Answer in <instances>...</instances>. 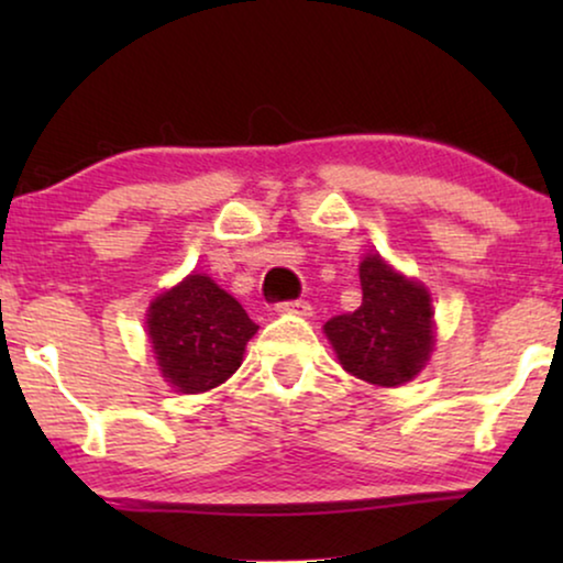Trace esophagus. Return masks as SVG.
<instances>
[{
    "label": "esophagus",
    "mask_w": 563,
    "mask_h": 563,
    "mask_svg": "<svg viewBox=\"0 0 563 563\" xmlns=\"http://www.w3.org/2000/svg\"><path fill=\"white\" fill-rule=\"evenodd\" d=\"M276 312H291V314H310L312 307L307 299H289V302L276 305Z\"/></svg>",
    "instance_id": "34e87169"
}]
</instances>
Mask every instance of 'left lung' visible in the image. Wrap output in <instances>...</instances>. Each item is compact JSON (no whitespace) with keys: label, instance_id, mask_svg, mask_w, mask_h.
<instances>
[{"label":"left lung","instance_id":"left-lung-1","mask_svg":"<svg viewBox=\"0 0 563 563\" xmlns=\"http://www.w3.org/2000/svg\"><path fill=\"white\" fill-rule=\"evenodd\" d=\"M358 279L361 307L330 318L325 335L345 372L379 387H399L422 372L433 351L430 295L376 253L361 261Z\"/></svg>","mask_w":563,"mask_h":563}]
</instances>
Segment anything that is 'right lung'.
Here are the masks:
<instances>
[{
	"mask_svg": "<svg viewBox=\"0 0 563 563\" xmlns=\"http://www.w3.org/2000/svg\"><path fill=\"white\" fill-rule=\"evenodd\" d=\"M258 325L210 276L191 274L164 291L148 312L158 368L174 389L197 395L218 387L241 366Z\"/></svg>",
	"mask_w": 563,
	"mask_h": 563,
	"instance_id": "obj_1",
	"label": "right lung"
}]
</instances>
